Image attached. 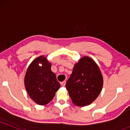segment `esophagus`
<instances>
[{
  "label": "esophagus",
  "mask_w": 130,
  "mask_h": 130,
  "mask_svg": "<svg viewBox=\"0 0 130 130\" xmlns=\"http://www.w3.org/2000/svg\"><path fill=\"white\" fill-rule=\"evenodd\" d=\"M66 83V81H62V82L61 83V85L62 86H63V87H64V86H65Z\"/></svg>",
  "instance_id": "34e87169"
}]
</instances>
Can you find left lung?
Returning <instances> with one entry per match:
<instances>
[{
  "instance_id": "left-lung-1",
  "label": "left lung",
  "mask_w": 130,
  "mask_h": 130,
  "mask_svg": "<svg viewBox=\"0 0 130 130\" xmlns=\"http://www.w3.org/2000/svg\"><path fill=\"white\" fill-rule=\"evenodd\" d=\"M103 86V77L98 66L89 57L75 64L66 87L75 105H89L97 98Z\"/></svg>"
}]
</instances>
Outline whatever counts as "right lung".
Instances as JSON below:
<instances>
[{
    "label": "right lung",
    "mask_w": 130,
    "mask_h": 130,
    "mask_svg": "<svg viewBox=\"0 0 130 130\" xmlns=\"http://www.w3.org/2000/svg\"><path fill=\"white\" fill-rule=\"evenodd\" d=\"M24 82L29 96L40 105L50 102L60 87L56 75L51 70V64L43 56L37 58L30 64Z\"/></svg>",
    "instance_id": "obj_1"
}]
</instances>
